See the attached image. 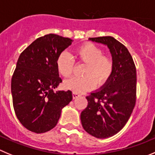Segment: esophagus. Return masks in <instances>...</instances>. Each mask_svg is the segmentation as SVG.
I'll use <instances>...</instances> for the list:
<instances>
[{"label":"esophagus","mask_w":155,"mask_h":155,"mask_svg":"<svg viewBox=\"0 0 155 155\" xmlns=\"http://www.w3.org/2000/svg\"><path fill=\"white\" fill-rule=\"evenodd\" d=\"M80 94H78V93H75V92H73V94H72V97H73L74 99H76L78 98V97H80Z\"/></svg>","instance_id":"esophagus-1"}]
</instances>
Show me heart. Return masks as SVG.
<instances>
[{
	"instance_id": "b5f03b06",
	"label": "heart",
	"mask_w": 155,
	"mask_h": 155,
	"mask_svg": "<svg viewBox=\"0 0 155 155\" xmlns=\"http://www.w3.org/2000/svg\"><path fill=\"white\" fill-rule=\"evenodd\" d=\"M102 50L94 44L85 43L75 50V57L86 63L84 76H73L64 83L66 87L75 93H84L93 89L96 85L106 81L111 74L113 62L111 58L102 54ZM74 58L67 51H63L57 58L56 65L58 72L68 78L73 69Z\"/></svg>"
}]
</instances>
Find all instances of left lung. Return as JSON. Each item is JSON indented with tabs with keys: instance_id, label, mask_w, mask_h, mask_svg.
<instances>
[{
	"instance_id": "8db88e82",
	"label": "left lung",
	"mask_w": 155,
	"mask_h": 155,
	"mask_svg": "<svg viewBox=\"0 0 155 155\" xmlns=\"http://www.w3.org/2000/svg\"><path fill=\"white\" fill-rule=\"evenodd\" d=\"M108 47L113 62L111 74L100 89L86 97L81 113L84 129L97 138L116 135L129 120L136 100V68L124 45L112 36L89 38Z\"/></svg>"
}]
</instances>
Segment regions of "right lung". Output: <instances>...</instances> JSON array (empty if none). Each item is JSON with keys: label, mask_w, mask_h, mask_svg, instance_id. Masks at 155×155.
<instances>
[{"label": "right lung", "mask_w": 155, "mask_h": 155, "mask_svg": "<svg viewBox=\"0 0 155 155\" xmlns=\"http://www.w3.org/2000/svg\"><path fill=\"white\" fill-rule=\"evenodd\" d=\"M73 40L56 34L45 35L20 54L11 79L14 111L21 124L36 133L56 126L61 110L72 101L71 91H57L62 80L56 61Z\"/></svg>", "instance_id": "add662e5"}]
</instances>
